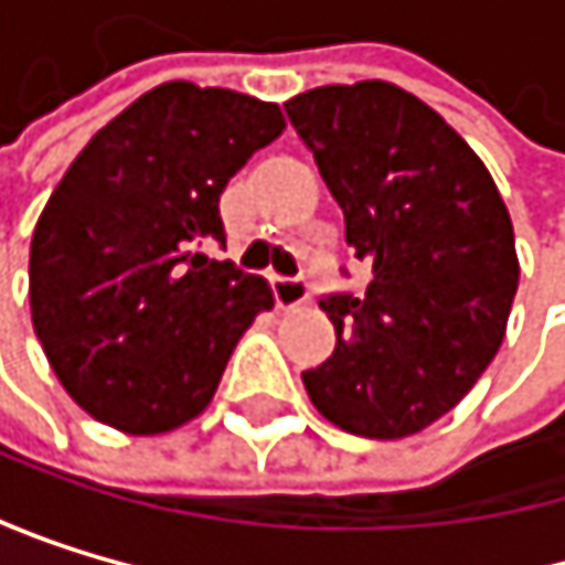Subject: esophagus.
Segmentation results:
<instances>
[{"mask_svg":"<svg viewBox=\"0 0 565 565\" xmlns=\"http://www.w3.org/2000/svg\"><path fill=\"white\" fill-rule=\"evenodd\" d=\"M270 288H274L277 308H285V311L301 308L308 301V280L305 277H274Z\"/></svg>","mask_w":565,"mask_h":565,"instance_id":"34e87169","label":"esophagus"}]
</instances>
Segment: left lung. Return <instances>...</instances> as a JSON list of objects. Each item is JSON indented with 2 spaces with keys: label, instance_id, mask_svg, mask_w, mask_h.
<instances>
[{
  "label": "left lung",
  "instance_id": "1",
  "mask_svg": "<svg viewBox=\"0 0 565 565\" xmlns=\"http://www.w3.org/2000/svg\"><path fill=\"white\" fill-rule=\"evenodd\" d=\"M345 213L369 285L321 308L335 352L301 373L335 427L399 440L440 420L505 339L519 288L509 210L475 148L386 81L315 87L285 104Z\"/></svg>",
  "mask_w": 565,
  "mask_h": 565
}]
</instances>
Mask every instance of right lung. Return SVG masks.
Returning <instances> with one entry per match:
<instances>
[{
	"label": "right lung",
	"instance_id": "obj_1",
	"mask_svg": "<svg viewBox=\"0 0 565 565\" xmlns=\"http://www.w3.org/2000/svg\"><path fill=\"white\" fill-rule=\"evenodd\" d=\"M280 131L277 104L169 81L63 172L33 230L30 308L56 380L94 420L151 437L200 417L274 308L264 277L196 250L223 244L220 192Z\"/></svg>",
	"mask_w": 565,
	"mask_h": 565
}]
</instances>
